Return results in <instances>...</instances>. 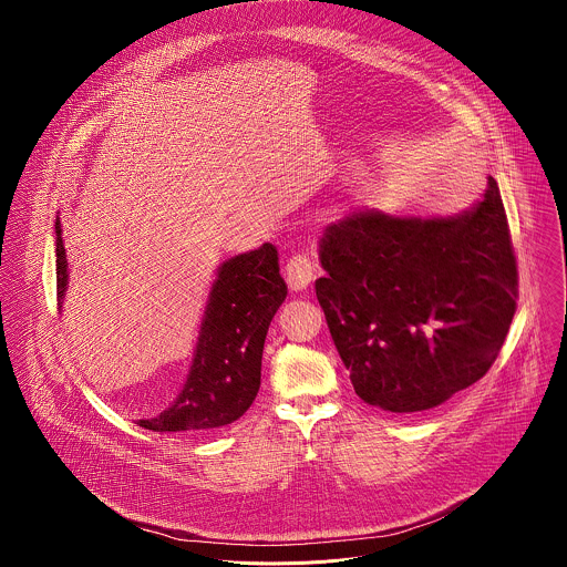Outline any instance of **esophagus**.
Wrapping results in <instances>:
<instances>
[{
  "mask_svg": "<svg viewBox=\"0 0 567 567\" xmlns=\"http://www.w3.org/2000/svg\"><path fill=\"white\" fill-rule=\"evenodd\" d=\"M286 281L290 290H306L315 279V259L308 252H295L286 264Z\"/></svg>",
  "mask_w": 567,
  "mask_h": 567,
  "instance_id": "34e87169",
  "label": "esophagus"
}]
</instances>
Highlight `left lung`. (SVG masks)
Instances as JSON below:
<instances>
[{"mask_svg":"<svg viewBox=\"0 0 567 567\" xmlns=\"http://www.w3.org/2000/svg\"><path fill=\"white\" fill-rule=\"evenodd\" d=\"M317 297L360 400L389 412L445 404L495 362L517 308V261L493 176L470 212L331 223Z\"/></svg>","mask_w":567,"mask_h":567,"instance_id":"1","label":"left lung"}]
</instances>
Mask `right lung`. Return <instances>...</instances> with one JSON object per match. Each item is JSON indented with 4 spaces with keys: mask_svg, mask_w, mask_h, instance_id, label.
<instances>
[{
    "mask_svg": "<svg viewBox=\"0 0 567 567\" xmlns=\"http://www.w3.org/2000/svg\"><path fill=\"white\" fill-rule=\"evenodd\" d=\"M56 299L68 290V257L56 218ZM272 244L236 255L218 268L198 331L192 369L176 402L159 416L140 419L153 432H207L240 419L261 382V353L268 324L286 301Z\"/></svg>",
    "mask_w": 567,
    "mask_h": 567,
    "instance_id": "add662e5",
    "label": "right lung"
}]
</instances>
